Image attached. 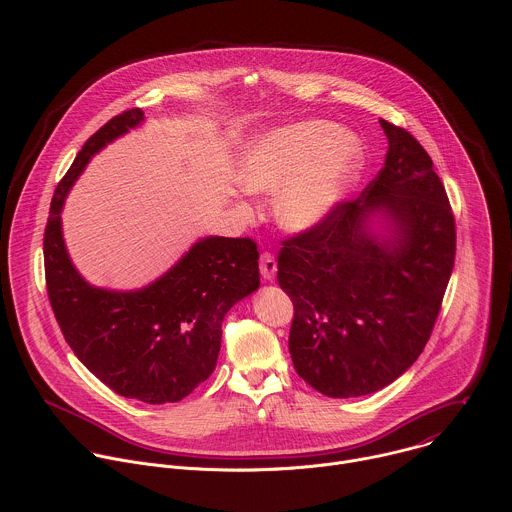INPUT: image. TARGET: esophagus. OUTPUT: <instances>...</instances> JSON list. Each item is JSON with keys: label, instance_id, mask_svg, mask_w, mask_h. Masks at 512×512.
<instances>
[{"label": "esophagus", "instance_id": "34e87169", "mask_svg": "<svg viewBox=\"0 0 512 512\" xmlns=\"http://www.w3.org/2000/svg\"><path fill=\"white\" fill-rule=\"evenodd\" d=\"M259 269H261L263 279L271 281V279L275 277V273H277V261H275L273 253H269V251H263V253H261V257H259Z\"/></svg>", "mask_w": 512, "mask_h": 512}]
</instances>
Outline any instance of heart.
Wrapping results in <instances>:
<instances>
[{"mask_svg":"<svg viewBox=\"0 0 512 512\" xmlns=\"http://www.w3.org/2000/svg\"><path fill=\"white\" fill-rule=\"evenodd\" d=\"M362 145L332 121L312 119L271 129L243 152L237 180L249 192L277 194V221L296 233L324 225L352 190Z\"/></svg>","mask_w":512,"mask_h":512,"instance_id":"1","label":"heart"}]
</instances>
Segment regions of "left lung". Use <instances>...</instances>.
Returning a JSON list of instances; mask_svg holds the SVG:
<instances>
[{"label":"left lung","mask_w":512,"mask_h":512,"mask_svg":"<svg viewBox=\"0 0 512 512\" xmlns=\"http://www.w3.org/2000/svg\"><path fill=\"white\" fill-rule=\"evenodd\" d=\"M385 166L324 225L281 241L277 281L294 302L289 354L326 397H360L399 379L423 352L456 259V221L423 145L381 119ZM383 211L394 235L377 240Z\"/></svg>","instance_id":"1"}]
</instances>
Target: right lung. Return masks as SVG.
Masks as SVG:
<instances>
[{
  "instance_id": "obj_1",
  "label": "right lung",
  "mask_w": 512,
  "mask_h": 512,
  "mask_svg": "<svg viewBox=\"0 0 512 512\" xmlns=\"http://www.w3.org/2000/svg\"><path fill=\"white\" fill-rule=\"evenodd\" d=\"M141 119V109L109 119L58 182L44 229V273L62 336L85 367L121 397L162 405L184 399L214 371L225 314L259 287V251L249 237H208L156 283L125 294L79 275L62 241L64 198L91 156Z\"/></svg>"
}]
</instances>
